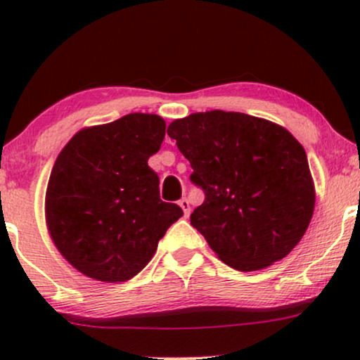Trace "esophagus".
<instances>
[{"label":"esophagus","mask_w":360,"mask_h":360,"mask_svg":"<svg viewBox=\"0 0 360 360\" xmlns=\"http://www.w3.org/2000/svg\"><path fill=\"white\" fill-rule=\"evenodd\" d=\"M179 206H181V208H183L184 217L188 218L189 213H191V206H189V200H186V198H183V200L179 201Z\"/></svg>","instance_id":"obj_1"}]
</instances>
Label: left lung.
<instances>
[{"instance_id": "obj_1", "label": "left lung", "mask_w": 360, "mask_h": 360, "mask_svg": "<svg viewBox=\"0 0 360 360\" xmlns=\"http://www.w3.org/2000/svg\"><path fill=\"white\" fill-rule=\"evenodd\" d=\"M167 135L205 191L191 225L226 266L269 267L298 245L315 210L307 152L284 127L237 111L174 120Z\"/></svg>"}]
</instances>
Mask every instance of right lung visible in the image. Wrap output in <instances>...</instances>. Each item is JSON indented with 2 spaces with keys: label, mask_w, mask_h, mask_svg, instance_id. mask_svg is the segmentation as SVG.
I'll return each mask as SVG.
<instances>
[{
  "label": "right lung",
  "mask_w": 360,
  "mask_h": 360,
  "mask_svg": "<svg viewBox=\"0 0 360 360\" xmlns=\"http://www.w3.org/2000/svg\"><path fill=\"white\" fill-rule=\"evenodd\" d=\"M164 135L159 115L130 113L82 128L57 155L45 221L62 257L88 278L123 283L137 276L183 217L160 200L159 176L147 164Z\"/></svg>",
  "instance_id": "obj_1"
}]
</instances>
